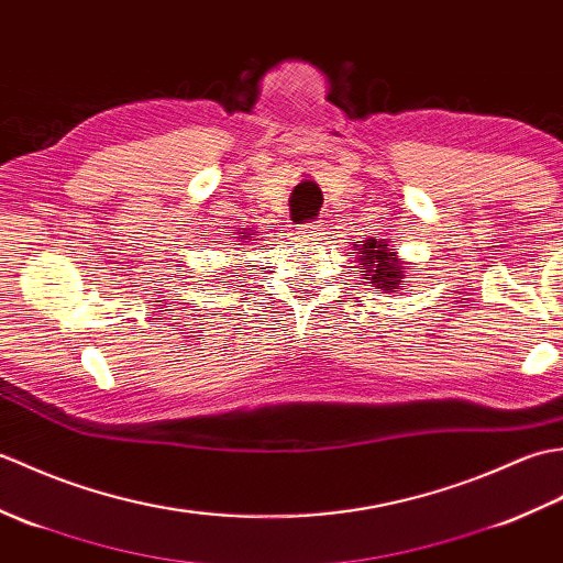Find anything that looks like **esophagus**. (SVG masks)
Listing matches in <instances>:
<instances>
[{
  "label": "esophagus",
  "instance_id": "34e87169",
  "mask_svg": "<svg viewBox=\"0 0 563 563\" xmlns=\"http://www.w3.org/2000/svg\"><path fill=\"white\" fill-rule=\"evenodd\" d=\"M297 234L307 239V242H312V239H317L321 234V224L319 222H305V224L297 227Z\"/></svg>",
  "mask_w": 563,
  "mask_h": 563
}]
</instances>
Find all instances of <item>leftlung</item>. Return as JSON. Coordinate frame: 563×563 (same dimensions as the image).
I'll return each mask as SVG.
<instances>
[{"label": "left lung", "mask_w": 563, "mask_h": 563, "mask_svg": "<svg viewBox=\"0 0 563 563\" xmlns=\"http://www.w3.org/2000/svg\"><path fill=\"white\" fill-rule=\"evenodd\" d=\"M391 249H387V242H375L373 236L367 239V244H363V256L357 261L361 263L363 275H373V288L385 290V292H399L404 288V271L406 266H401L399 258H394Z\"/></svg>", "instance_id": "left-lung-1"}]
</instances>
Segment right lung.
<instances>
[{"mask_svg": "<svg viewBox=\"0 0 563 563\" xmlns=\"http://www.w3.org/2000/svg\"><path fill=\"white\" fill-rule=\"evenodd\" d=\"M244 234H246V232H242V236H244Z\"/></svg>", "mask_w": 563, "mask_h": 563, "instance_id": "right-lung-1", "label": "right lung"}]
</instances>
